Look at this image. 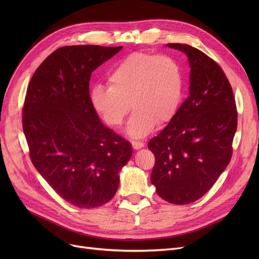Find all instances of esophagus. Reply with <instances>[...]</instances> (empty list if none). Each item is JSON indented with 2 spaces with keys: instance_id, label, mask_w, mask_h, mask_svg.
I'll list each match as a JSON object with an SVG mask.
<instances>
[{
  "instance_id": "obj_1",
  "label": "esophagus",
  "mask_w": 259,
  "mask_h": 259,
  "mask_svg": "<svg viewBox=\"0 0 259 259\" xmlns=\"http://www.w3.org/2000/svg\"><path fill=\"white\" fill-rule=\"evenodd\" d=\"M131 145H132V147H133V149H141V148H143L144 147V143L143 142H137V141H133L132 143H131Z\"/></svg>"
}]
</instances>
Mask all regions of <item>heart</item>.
Masks as SVG:
<instances>
[{
    "mask_svg": "<svg viewBox=\"0 0 259 259\" xmlns=\"http://www.w3.org/2000/svg\"><path fill=\"white\" fill-rule=\"evenodd\" d=\"M107 86H95L91 104L106 124L120 128L130 112L128 133L144 138L156 124L171 120L184 93L182 68L167 56L134 52L119 61L109 72Z\"/></svg>",
    "mask_w": 259,
    "mask_h": 259,
    "instance_id": "1",
    "label": "heart"
}]
</instances>
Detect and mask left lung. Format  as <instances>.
<instances>
[{
	"instance_id": "1",
	"label": "left lung",
	"mask_w": 259,
	"mask_h": 259,
	"mask_svg": "<svg viewBox=\"0 0 259 259\" xmlns=\"http://www.w3.org/2000/svg\"><path fill=\"white\" fill-rule=\"evenodd\" d=\"M167 46L187 54L190 87L169 124L148 143L155 156L151 183L162 199L186 205L205 195L229 165L237 110L232 87L219 64L188 44Z\"/></svg>"
}]
</instances>
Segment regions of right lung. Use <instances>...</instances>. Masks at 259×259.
Listing matches in <instances>:
<instances>
[{
    "mask_svg": "<svg viewBox=\"0 0 259 259\" xmlns=\"http://www.w3.org/2000/svg\"><path fill=\"white\" fill-rule=\"evenodd\" d=\"M120 49L61 47L37 67L27 88L22 124L30 159L54 191L80 209L114 196L118 171L132 154L130 143L102 124L89 94L92 71Z\"/></svg>",
    "mask_w": 259,
    "mask_h": 259,
    "instance_id": "add662e5",
    "label": "right lung"
}]
</instances>
